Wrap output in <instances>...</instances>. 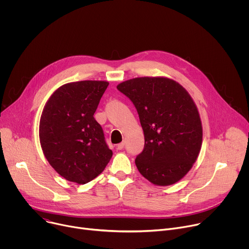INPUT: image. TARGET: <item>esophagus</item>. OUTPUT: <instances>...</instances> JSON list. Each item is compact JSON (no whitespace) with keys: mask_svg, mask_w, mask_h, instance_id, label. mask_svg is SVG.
<instances>
[{"mask_svg":"<svg viewBox=\"0 0 249 249\" xmlns=\"http://www.w3.org/2000/svg\"><path fill=\"white\" fill-rule=\"evenodd\" d=\"M124 147H125V142H124V141H123V142H121L120 144H118V145H117V149H118V150H122Z\"/></svg>","mask_w":249,"mask_h":249,"instance_id":"obj_1","label":"esophagus"}]
</instances>
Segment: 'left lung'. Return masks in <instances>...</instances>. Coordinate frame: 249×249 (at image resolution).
Wrapping results in <instances>:
<instances>
[{"instance_id":"8db88e82","label":"left lung","mask_w":249,"mask_h":249,"mask_svg":"<svg viewBox=\"0 0 249 249\" xmlns=\"http://www.w3.org/2000/svg\"><path fill=\"white\" fill-rule=\"evenodd\" d=\"M135 105L145 147L137 156L138 170L150 182L167 186L191 169L202 146V123L187 90L164 77H142L117 86Z\"/></svg>"}]
</instances>
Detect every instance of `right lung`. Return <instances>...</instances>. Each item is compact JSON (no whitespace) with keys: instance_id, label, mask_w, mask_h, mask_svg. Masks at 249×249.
I'll use <instances>...</instances> for the list:
<instances>
[{"instance_id":"obj_1","label":"right lung","mask_w":249,"mask_h":249,"mask_svg":"<svg viewBox=\"0 0 249 249\" xmlns=\"http://www.w3.org/2000/svg\"><path fill=\"white\" fill-rule=\"evenodd\" d=\"M109 83L81 81L57 89L46 102L39 123L45 158L65 179L86 184L107 165L112 151L93 114Z\"/></svg>"}]
</instances>
